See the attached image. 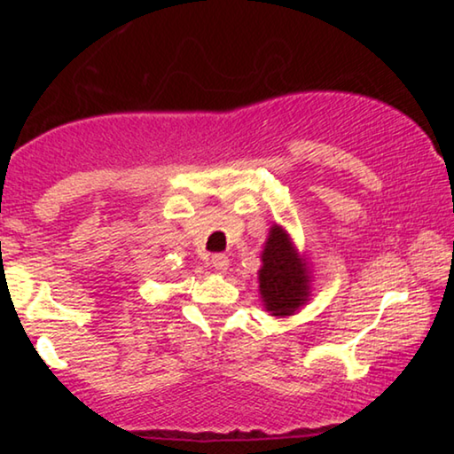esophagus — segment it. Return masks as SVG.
Masks as SVG:
<instances>
[{"mask_svg":"<svg viewBox=\"0 0 454 454\" xmlns=\"http://www.w3.org/2000/svg\"><path fill=\"white\" fill-rule=\"evenodd\" d=\"M210 264H213L215 270L225 272L227 266H229V258L225 256V254H213V258H210Z\"/></svg>","mask_w":454,"mask_h":454,"instance_id":"obj_1","label":"esophagus"}]
</instances>
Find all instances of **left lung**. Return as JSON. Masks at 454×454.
Masks as SVG:
<instances>
[{
	"instance_id": "8db88e82",
	"label": "left lung",
	"mask_w": 454,
	"mask_h": 454,
	"mask_svg": "<svg viewBox=\"0 0 454 454\" xmlns=\"http://www.w3.org/2000/svg\"><path fill=\"white\" fill-rule=\"evenodd\" d=\"M260 295L272 316H289L306 301L308 272L281 227H272L258 272Z\"/></svg>"
}]
</instances>
